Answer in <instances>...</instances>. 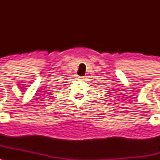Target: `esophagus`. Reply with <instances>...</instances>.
Segmentation results:
<instances>
[{
    "instance_id": "esophagus-1",
    "label": "esophagus",
    "mask_w": 160,
    "mask_h": 160,
    "mask_svg": "<svg viewBox=\"0 0 160 160\" xmlns=\"http://www.w3.org/2000/svg\"><path fill=\"white\" fill-rule=\"evenodd\" d=\"M78 80H83L84 78H82V77H78Z\"/></svg>"
}]
</instances>
